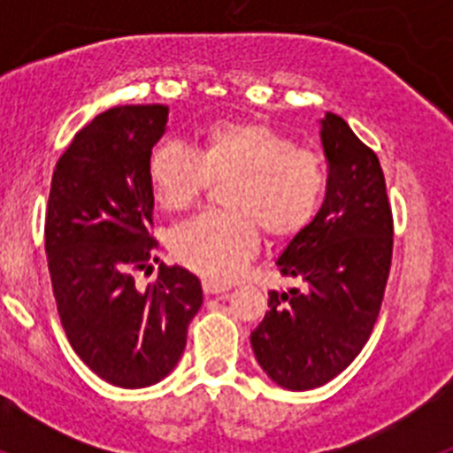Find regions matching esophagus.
I'll list each match as a JSON object with an SVG mask.
<instances>
[{"label": "esophagus", "mask_w": 453, "mask_h": 453, "mask_svg": "<svg viewBox=\"0 0 453 453\" xmlns=\"http://www.w3.org/2000/svg\"><path fill=\"white\" fill-rule=\"evenodd\" d=\"M202 288H203V292H206V295H219V297H226V295H229V288L218 286V283L208 281V279H203Z\"/></svg>", "instance_id": "34e87169"}]
</instances>
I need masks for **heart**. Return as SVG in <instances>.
I'll list each match as a JSON object with an SVG mask.
<instances>
[{"label": "heart", "mask_w": 453, "mask_h": 453, "mask_svg": "<svg viewBox=\"0 0 453 453\" xmlns=\"http://www.w3.org/2000/svg\"><path fill=\"white\" fill-rule=\"evenodd\" d=\"M151 195L183 211L211 183H224V213H202L174 226V261L213 283H229L254 258L261 231L274 242L302 234L318 218L329 177L324 158L283 131L256 119L211 124L197 151L158 142L147 161Z\"/></svg>", "instance_id": "b5f03b06"}]
</instances>
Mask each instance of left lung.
<instances>
[{"mask_svg":"<svg viewBox=\"0 0 453 453\" xmlns=\"http://www.w3.org/2000/svg\"><path fill=\"white\" fill-rule=\"evenodd\" d=\"M329 186L318 218L279 256L306 286L270 292L251 331L256 361L288 390L329 383L361 354L381 311L392 263V208L374 151L335 113L322 119Z\"/></svg>","mask_w":453,"mask_h":453,"instance_id":"left-lung-1","label":"left lung"}]
</instances>
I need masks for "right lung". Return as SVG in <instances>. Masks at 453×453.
Instances as JSON below:
<instances>
[{
  "instance_id": "obj_1",
  "label": "right lung",
  "mask_w": 453,
  "mask_h": 453,
  "mask_svg": "<svg viewBox=\"0 0 453 453\" xmlns=\"http://www.w3.org/2000/svg\"><path fill=\"white\" fill-rule=\"evenodd\" d=\"M165 124L163 104L108 108L74 135L51 177L45 251L58 318L79 358L118 388L170 374L203 302L197 276L177 265L135 288L134 272L158 245L147 161Z\"/></svg>"
}]
</instances>
